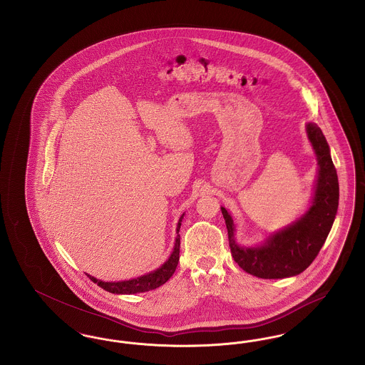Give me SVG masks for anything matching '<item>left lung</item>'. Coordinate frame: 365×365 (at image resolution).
Instances as JSON below:
<instances>
[{
    "label": "left lung",
    "instance_id": "left-lung-1",
    "mask_svg": "<svg viewBox=\"0 0 365 365\" xmlns=\"http://www.w3.org/2000/svg\"><path fill=\"white\" fill-rule=\"evenodd\" d=\"M307 133L317 157L319 174L312 205L302 217L272 234L261 246L241 247L234 238L232 217L222 207L231 255L243 271L253 277L282 279L301 274L319 255L334 223L339 200V185L336 170L331 160L330 148L317 124L308 123Z\"/></svg>",
    "mask_w": 365,
    "mask_h": 365
}]
</instances>
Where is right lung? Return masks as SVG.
Returning <instances> with one entry per match:
<instances>
[{
    "label": "right lung",
    "mask_w": 365,
    "mask_h": 365,
    "mask_svg": "<svg viewBox=\"0 0 365 365\" xmlns=\"http://www.w3.org/2000/svg\"><path fill=\"white\" fill-rule=\"evenodd\" d=\"M182 219H183V215L180 216V219L178 222L176 232H179V230H180ZM179 247H180V235L178 234V237L175 240L174 250H173L170 259L165 261L160 268H157L156 271L142 275L139 278L123 280V282H103V280H98L90 275H87V277L91 279L94 283H97L100 287H103L104 290L109 293H113V294H137V293L150 292V290H155L157 287H160L161 284H164L168 279L174 275L178 261H179Z\"/></svg>",
    "instance_id": "1"
}]
</instances>
